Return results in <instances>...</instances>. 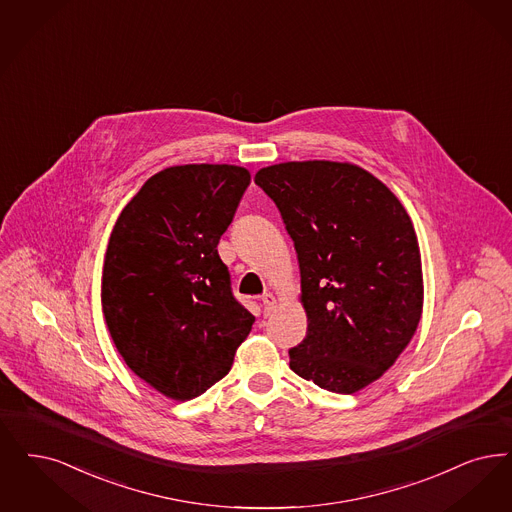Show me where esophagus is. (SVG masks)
<instances>
[{
  "instance_id": "esophagus-1",
  "label": "esophagus",
  "mask_w": 512,
  "mask_h": 512,
  "mask_svg": "<svg viewBox=\"0 0 512 512\" xmlns=\"http://www.w3.org/2000/svg\"><path fill=\"white\" fill-rule=\"evenodd\" d=\"M261 301H263V310H265V314L268 316L276 308V297L272 293H265Z\"/></svg>"
}]
</instances>
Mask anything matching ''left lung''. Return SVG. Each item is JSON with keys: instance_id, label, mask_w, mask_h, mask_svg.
Listing matches in <instances>:
<instances>
[{"instance_id": "obj_1", "label": "left lung", "mask_w": 512, "mask_h": 512, "mask_svg": "<svg viewBox=\"0 0 512 512\" xmlns=\"http://www.w3.org/2000/svg\"><path fill=\"white\" fill-rule=\"evenodd\" d=\"M299 259L307 337L289 368L320 389L352 394L408 347L423 314L415 228L400 200L360 165L286 162L257 171Z\"/></svg>"}]
</instances>
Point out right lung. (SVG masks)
Segmentation results:
<instances>
[{
    "mask_svg": "<svg viewBox=\"0 0 512 512\" xmlns=\"http://www.w3.org/2000/svg\"><path fill=\"white\" fill-rule=\"evenodd\" d=\"M249 181L240 165L167 167L112 228L106 326L129 369L171 400H192L223 379L255 322L217 251Z\"/></svg>",
    "mask_w": 512,
    "mask_h": 512,
    "instance_id": "1",
    "label": "right lung"
}]
</instances>
